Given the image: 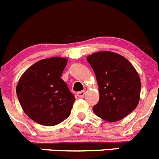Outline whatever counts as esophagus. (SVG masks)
Listing matches in <instances>:
<instances>
[{"label": "esophagus", "instance_id": "obj_1", "mask_svg": "<svg viewBox=\"0 0 159 159\" xmlns=\"http://www.w3.org/2000/svg\"><path fill=\"white\" fill-rule=\"evenodd\" d=\"M76 95L79 98H83V97L84 96V95H85V92H84V91H81V92H77Z\"/></svg>", "mask_w": 159, "mask_h": 159}]
</instances>
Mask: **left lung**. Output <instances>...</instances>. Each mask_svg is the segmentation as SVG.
Returning <instances> with one entry per match:
<instances>
[{"label": "left lung", "instance_id": "obj_1", "mask_svg": "<svg viewBox=\"0 0 159 159\" xmlns=\"http://www.w3.org/2000/svg\"><path fill=\"white\" fill-rule=\"evenodd\" d=\"M99 85V100L93 107L97 116L109 122L121 120L139 102L141 82L130 62L112 52H99L87 58Z\"/></svg>", "mask_w": 159, "mask_h": 159}]
</instances>
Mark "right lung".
Segmentation results:
<instances>
[{
  "instance_id": "obj_1",
  "label": "right lung",
  "mask_w": 159,
  "mask_h": 159,
  "mask_svg": "<svg viewBox=\"0 0 159 159\" xmlns=\"http://www.w3.org/2000/svg\"><path fill=\"white\" fill-rule=\"evenodd\" d=\"M67 60L61 57L41 60L25 71L16 95L25 113L33 121L55 126L67 119L75 96L60 78Z\"/></svg>"
}]
</instances>
